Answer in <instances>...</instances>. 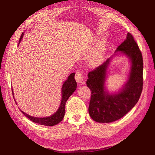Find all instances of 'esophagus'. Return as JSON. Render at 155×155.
<instances>
[{"instance_id": "1", "label": "esophagus", "mask_w": 155, "mask_h": 155, "mask_svg": "<svg viewBox=\"0 0 155 155\" xmlns=\"http://www.w3.org/2000/svg\"><path fill=\"white\" fill-rule=\"evenodd\" d=\"M75 79H76V81L79 83H82L83 82V76L80 71H78L76 73Z\"/></svg>"}]
</instances>
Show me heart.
<instances>
[{
  "label": "heart",
  "mask_w": 155,
  "mask_h": 155,
  "mask_svg": "<svg viewBox=\"0 0 155 155\" xmlns=\"http://www.w3.org/2000/svg\"><path fill=\"white\" fill-rule=\"evenodd\" d=\"M102 54L101 53V51L99 50H97L91 59V65H92V66H96V65L100 62Z\"/></svg>",
  "instance_id": "1"
}]
</instances>
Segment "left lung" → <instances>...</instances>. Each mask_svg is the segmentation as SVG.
Masks as SVG:
<instances>
[{"instance_id":"8db88e82","label":"left lung","mask_w":155,"mask_h":155,"mask_svg":"<svg viewBox=\"0 0 155 155\" xmlns=\"http://www.w3.org/2000/svg\"><path fill=\"white\" fill-rule=\"evenodd\" d=\"M125 55L131 63L128 80L116 92L110 93L105 85L107 68L116 55ZM143 58L133 35L128 33L126 39L115 54L100 66L88 74L87 85L91 91L88 112L99 123H110L124 117L137 104L143 88Z\"/></svg>"}]
</instances>
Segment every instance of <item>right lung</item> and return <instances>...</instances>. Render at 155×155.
Wrapping results in <instances>:
<instances>
[{"label": "right lung", "instance_id": "add662e5", "mask_svg": "<svg viewBox=\"0 0 155 155\" xmlns=\"http://www.w3.org/2000/svg\"><path fill=\"white\" fill-rule=\"evenodd\" d=\"M23 36H24V33H23L21 37L18 45H19L21 41H22ZM74 76L75 73L70 74L67 80L63 82L61 88V100L60 105L57 111H56L54 114L48 117H41V118H40V117H35L28 115L20 109L22 112V113H23V114L25 115L27 118L30 119L31 121L42 125L54 126L58 124L62 121V120L64 118L65 113V105H66L67 101L68 100L69 97L76 90L77 83L74 79ZM12 92L13 95L14 96L13 88ZM14 99H15V98H14Z\"/></svg>", "mask_w": 155, "mask_h": 155}]
</instances>
